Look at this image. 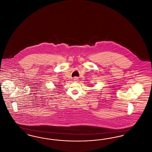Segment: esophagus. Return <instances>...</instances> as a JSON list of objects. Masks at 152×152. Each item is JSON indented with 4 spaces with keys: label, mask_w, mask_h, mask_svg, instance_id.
<instances>
[{
    "label": "esophagus",
    "mask_w": 152,
    "mask_h": 152,
    "mask_svg": "<svg viewBox=\"0 0 152 152\" xmlns=\"http://www.w3.org/2000/svg\"><path fill=\"white\" fill-rule=\"evenodd\" d=\"M79 80H78V78L77 77H74V81H77Z\"/></svg>",
    "instance_id": "obj_1"
}]
</instances>
